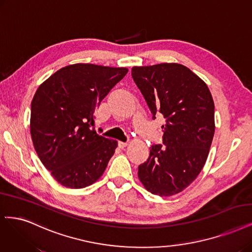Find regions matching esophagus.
<instances>
[{"label":"esophagus","instance_id":"1","mask_svg":"<svg viewBox=\"0 0 252 252\" xmlns=\"http://www.w3.org/2000/svg\"><path fill=\"white\" fill-rule=\"evenodd\" d=\"M128 145V142H122V141H120L119 142V146H120V148H125V147Z\"/></svg>","mask_w":252,"mask_h":252}]
</instances>
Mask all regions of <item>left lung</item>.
Listing matches in <instances>:
<instances>
[{
    "mask_svg": "<svg viewBox=\"0 0 252 252\" xmlns=\"http://www.w3.org/2000/svg\"><path fill=\"white\" fill-rule=\"evenodd\" d=\"M131 75L155 119H166L163 144L152 145L137 176L148 192L173 196L201 172L215 133V104L206 83L179 63L133 66Z\"/></svg>",
    "mask_w": 252,
    "mask_h": 252,
    "instance_id": "1",
    "label": "left lung"
}]
</instances>
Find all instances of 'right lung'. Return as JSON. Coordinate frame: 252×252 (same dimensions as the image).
Wrapping results in <instances>:
<instances>
[{"mask_svg":"<svg viewBox=\"0 0 252 252\" xmlns=\"http://www.w3.org/2000/svg\"><path fill=\"white\" fill-rule=\"evenodd\" d=\"M127 73V67L76 63L39 85L31 102L30 133L40 161L58 184L82 189L103 175L118 141L91 126L101 101Z\"/></svg>","mask_w":252,"mask_h":252,"instance_id":"add662e5","label":"right lung"}]
</instances>
